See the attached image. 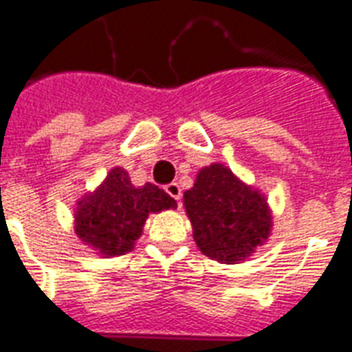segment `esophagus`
I'll return each instance as SVG.
<instances>
[{"label":"esophagus","instance_id":"esophagus-1","mask_svg":"<svg viewBox=\"0 0 352 352\" xmlns=\"http://www.w3.org/2000/svg\"><path fill=\"white\" fill-rule=\"evenodd\" d=\"M166 192H168V194H170L171 197H173V199H175L177 203H179V205H181L182 192H181V186H179L177 182H170V184L166 186Z\"/></svg>","mask_w":352,"mask_h":352}]
</instances>
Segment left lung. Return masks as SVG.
Returning a JSON list of instances; mask_svg holds the SVG:
<instances>
[{
    "label": "left lung",
    "mask_w": 352,
    "mask_h": 352,
    "mask_svg": "<svg viewBox=\"0 0 352 352\" xmlns=\"http://www.w3.org/2000/svg\"><path fill=\"white\" fill-rule=\"evenodd\" d=\"M184 208L201 253L223 264L251 256L272 232V210L264 195L223 164L197 173L194 186L184 192Z\"/></svg>",
    "instance_id": "left-lung-1"
}]
</instances>
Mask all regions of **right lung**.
Masks as SVG:
<instances>
[{"label":"right lung","mask_w":352,"mask_h":352,"mask_svg":"<svg viewBox=\"0 0 352 352\" xmlns=\"http://www.w3.org/2000/svg\"><path fill=\"white\" fill-rule=\"evenodd\" d=\"M177 208L162 188L146 182L133 186L123 168H114L92 194L77 201L75 234L103 258L120 256L134 248L151 212Z\"/></svg>","instance_id":"add662e5"}]
</instances>
